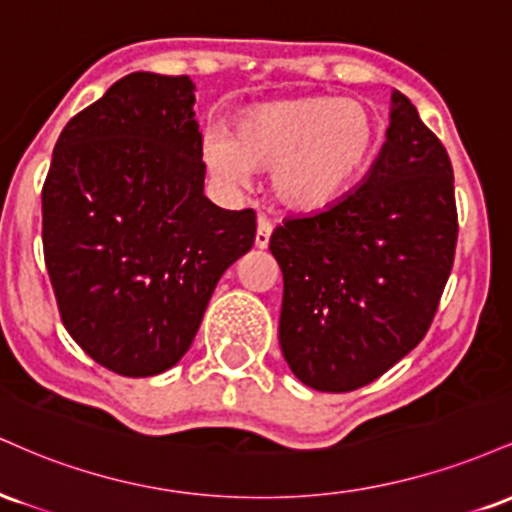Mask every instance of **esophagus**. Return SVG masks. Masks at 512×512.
I'll use <instances>...</instances> for the list:
<instances>
[{
	"instance_id": "obj_1",
	"label": "esophagus",
	"mask_w": 512,
	"mask_h": 512,
	"mask_svg": "<svg viewBox=\"0 0 512 512\" xmlns=\"http://www.w3.org/2000/svg\"><path fill=\"white\" fill-rule=\"evenodd\" d=\"M269 238H272V223H269L264 216L257 219V233H255V245L257 248H267L269 245Z\"/></svg>"
}]
</instances>
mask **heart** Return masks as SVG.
Wrapping results in <instances>:
<instances>
[{"label": "heart", "instance_id": "obj_1", "mask_svg": "<svg viewBox=\"0 0 512 512\" xmlns=\"http://www.w3.org/2000/svg\"><path fill=\"white\" fill-rule=\"evenodd\" d=\"M380 120L361 101L310 96L252 105L231 134L209 129L202 156L226 185H245L250 168H272V192L284 207L315 214L339 204L378 154Z\"/></svg>", "mask_w": 512, "mask_h": 512}]
</instances>
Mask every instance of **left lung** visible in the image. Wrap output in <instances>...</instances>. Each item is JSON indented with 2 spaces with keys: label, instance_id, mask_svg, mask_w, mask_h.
Here are the masks:
<instances>
[{
  "label": "left lung",
  "instance_id": "left-lung-1",
  "mask_svg": "<svg viewBox=\"0 0 512 512\" xmlns=\"http://www.w3.org/2000/svg\"><path fill=\"white\" fill-rule=\"evenodd\" d=\"M370 173L325 211L291 216L269 238L284 274L281 354L301 383L351 392L426 337L455 260L448 151L407 96Z\"/></svg>",
  "mask_w": 512,
  "mask_h": 512
}]
</instances>
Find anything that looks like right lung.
I'll list each match as a JSON object with an SVG mask.
<instances>
[{"label": "right lung", "instance_id": "add662e5", "mask_svg": "<svg viewBox=\"0 0 512 512\" xmlns=\"http://www.w3.org/2000/svg\"><path fill=\"white\" fill-rule=\"evenodd\" d=\"M190 76L134 72L74 115L43 185V252L60 317L96 363L149 378L190 349L255 211L204 197Z\"/></svg>", "mask_w": 512, "mask_h": 512}]
</instances>
